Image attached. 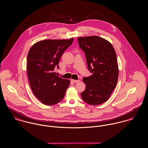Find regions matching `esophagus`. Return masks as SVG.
I'll list each match as a JSON object with an SVG mask.
<instances>
[{
	"instance_id": "1",
	"label": "esophagus",
	"mask_w": 148,
	"mask_h": 148,
	"mask_svg": "<svg viewBox=\"0 0 148 148\" xmlns=\"http://www.w3.org/2000/svg\"><path fill=\"white\" fill-rule=\"evenodd\" d=\"M71 81L74 83H78L79 82V80L71 79Z\"/></svg>"
}]
</instances>
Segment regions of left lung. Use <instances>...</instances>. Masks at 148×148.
<instances>
[{
  "label": "left lung",
  "instance_id": "1",
  "mask_svg": "<svg viewBox=\"0 0 148 148\" xmlns=\"http://www.w3.org/2000/svg\"><path fill=\"white\" fill-rule=\"evenodd\" d=\"M79 47L84 52L88 69L92 75L83 78L86 90L83 101L92 105L106 101L114 91L118 78L116 55L112 44L98 36L79 37Z\"/></svg>",
  "mask_w": 148,
  "mask_h": 148
}]
</instances>
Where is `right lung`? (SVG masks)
<instances>
[{"label":"right lung","instance_id":"1","mask_svg":"<svg viewBox=\"0 0 148 148\" xmlns=\"http://www.w3.org/2000/svg\"><path fill=\"white\" fill-rule=\"evenodd\" d=\"M73 42L70 39L39 41L31 47L27 57V72L34 95L43 103L52 105L65 96L70 81L56 75L60 59Z\"/></svg>","mask_w":148,"mask_h":148}]
</instances>
